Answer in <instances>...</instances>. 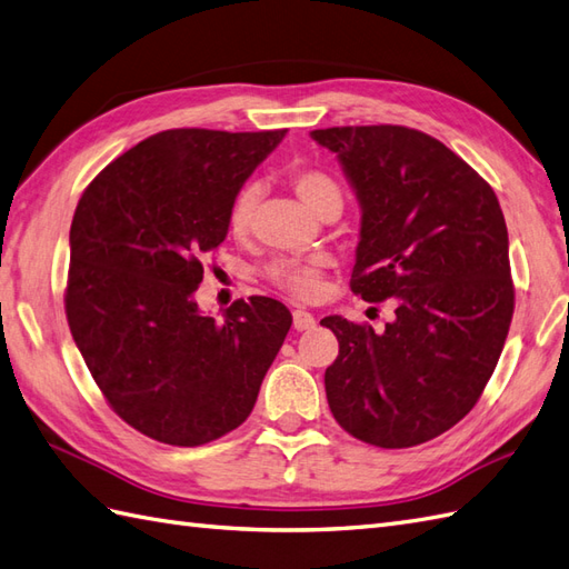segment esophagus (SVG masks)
I'll list each match as a JSON object with an SVG mask.
<instances>
[{
	"label": "esophagus",
	"mask_w": 569,
	"mask_h": 569,
	"mask_svg": "<svg viewBox=\"0 0 569 569\" xmlns=\"http://www.w3.org/2000/svg\"><path fill=\"white\" fill-rule=\"evenodd\" d=\"M293 327H296V331H312L317 327V319L310 312L296 310L293 312Z\"/></svg>",
	"instance_id": "34e87169"
}]
</instances>
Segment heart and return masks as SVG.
I'll list each match as a JSON object with an SVG mask.
<instances>
[{
    "label": "heart",
    "instance_id": "1",
    "mask_svg": "<svg viewBox=\"0 0 569 569\" xmlns=\"http://www.w3.org/2000/svg\"><path fill=\"white\" fill-rule=\"evenodd\" d=\"M290 187H293L296 194L319 216H325L331 209L341 211L343 207L341 187L325 170L293 168L290 170ZM257 199H259V189L254 182L238 189V194L232 197L228 216H226L230 236L244 238L247 232H250ZM325 267H327L325 259H310V261L276 259L267 267V279L288 296H293L298 300H310L319 293V290H322Z\"/></svg>",
    "mask_w": 569,
    "mask_h": 569
}]
</instances>
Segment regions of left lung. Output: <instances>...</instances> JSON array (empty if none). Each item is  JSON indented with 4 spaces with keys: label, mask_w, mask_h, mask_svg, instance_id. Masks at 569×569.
Listing matches in <instances>:
<instances>
[{
    "label": "left lung",
    "mask_w": 569,
    "mask_h": 569,
    "mask_svg": "<svg viewBox=\"0 0 569 569\" xmlns=\"http://www.w3.org/2000/svg\"><path fill=\"white\" fill-rule=\"evenodd\" d=\"M310 137L337 153L362 209L351 290L397 305L380 333L339 315L322 319L339 339L325 372L329 409L368 445H423L473 409L512 322L500 201L418 129L329 127Z\"/></svg>",
    "instance_id": "1"
}]
</instances>
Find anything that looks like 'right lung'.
I'll return each instance as SVG.
<instances>
[{
    "mask_svg": "<svg viewBox=\"0 0 569 569\" xmlns=\"http://www.w3.org/2000/svg\"><path fill=\"white\" fill-rule=\"evenodd\" d=\"M288 129H168L83 189L69 230L67 322L110 409L151 440L199 447L252 413L293 325L283 302L236 300L201 315L203 257L228 207Z\"/></svg>",
    "mask_w": 569,
    "mask_h": 569,
    "instance_id": "obj_1",
    "label": "right lung"
}]
</instances>
